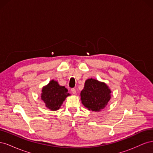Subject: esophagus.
<instances>
[{"mask_svg":"<svg viewBox=\"0 0 153 153\" xmlns=\"http://www.w3.org/2000/svg\"><path fill=\"white\" fill-rule=\"evenodd\" d=\"M71 92L73 94H76V89H74V88H73V89H71Z\"/></svg>","mask_w":153,"mask_h":153,"instance_id":"1","label":"esophagus"}]
</instances>
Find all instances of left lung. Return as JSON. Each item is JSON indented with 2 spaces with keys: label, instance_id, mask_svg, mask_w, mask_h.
<instances>
[{
  "label": "left lung",
  "instance_id": "left-lung-1",
  "mask_svg": "<svg viewBox=\"0 0 153 153\" xmlns=\"http://www.w3.org/2000/svg\"><path fill=\"white\" fill-rule=\"evenodd\" d=\"M111 91L104 82L89 78L80 92L82 103L88 110L100 111L108 104L111 98Z\"/></svg>",
  "mask_w": 153,
  "mask_h": 153
}]
</instances>
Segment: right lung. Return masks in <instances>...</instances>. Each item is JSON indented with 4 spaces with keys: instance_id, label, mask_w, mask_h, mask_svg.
Segmentation results:
<instances>
[{
    "instance_id": "1",
    "label": "right lung",
    "mask_w": 153,
    "mask_h": 153,
    "mask_svg": "<svg viewBox=\"0 0 153 153\" xmlns=\"http://www.w3.org/2000/svg\"><path fill=\"white\" fill-rule=\"evenodd\" d=\"M68 91L65 87L61 86L57 81L52 80L48 85L43 87L41 99L48 109L52 111L57 110L66 97L70 95Z\"/></svg>"
}]
</instances>
